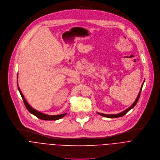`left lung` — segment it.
Masks as SVG:
<instances>
[{
    "instance_id": "1",
    "label": "left lung",
    "mask_w": 160,
    "mask_h": 160,
    "mask_svg": "<svg viewBox=\"0 0 160 160\" xmlns=\"http://www.w3.org/2000/svg\"><path fill=\"white\" fill-rule=\"evenodd\" d=\"M144 81L143 82V83H142V86H141V89H140V91H139V94H138V97H137V98H136V100H135V102H134V103L129 107V108H128L127 109H126L125 110H124V111H123L122 112H121V113H117V114H113V115H108V114H104V113H98V112H97L99 115H102V116H103V117H107V118H117V117H122V116H123L124 115H125L127 112H128L131 109H132V108H134V106L136 105V103H138V100H139V97H140V94H141V90H142V86H143V84H144Z\"/></svg>"
}]
</instances>
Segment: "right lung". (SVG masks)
<instances>
[{
    "label": "right lung",
    "mask_w": 160,
    "mask_h": 160,
    "mask_svg": "<svg viewBox=\"0 0 160 160\" xmlns=\"http://www.w3.org/2000/svg\"><path fill=\"white\" fill-rule=\"evenodd\" d=\"M18 90L21 94V96L22 97V99L24 102V105L26 107V108H27V110L33 115H34L35 116H36L37 117H38V118L40 119H42V120H58V119H60L62 118V117H64L67 113H63V114H60V115H47V114H45V113H41L37 110H36L35 109H34L33 108H32L29 104L27 102V101L25 100V98L24 97V96L21 92V91L20 90L19 86H18Z\"/></svg>",
    "instance_id": "1"
}]
</instances>
